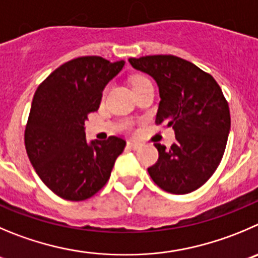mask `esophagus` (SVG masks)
I'll return each mask as SVG.
<instances>
[{
  "label": "esophagus",
  "mask_w": 258,
  "mask_h": 258,
  "mask_svg": "<svg viewBox=\"0 0 258 258\" xmlns=\"http://www.w3.org/2000/svg\"><path fill=\"white\" fill-rule=\"evenodd\" d=\"M126 147L129 149H138L139 147H141V143H138V142H133V141H129L126 143Z\"/></svg>",
  "instance_id": "34e87169"
}]
</instances>
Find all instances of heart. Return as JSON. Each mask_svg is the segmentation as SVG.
<instances>
[{"label":"heart","mask_w":258,"mask_h":258,"mask_svg":"<svg viewBox=\"0 0 258 258\" xmlns=\"http://www.w3.org/2000/svg\"><path fill=\"white\" fill-rule=\"evenodd\" d=\"M147 78L146 77H136L133 80V86H136V85H139V83H143V82H147Z\"/></svg>","instance_id":"1"}]
</instances>
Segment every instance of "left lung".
Returning a JSON list of instances; mask_svg holds the SVG:
<instances>
[{"label": "left lung", "instance_id": "obj_1", "mask_svg": "<svg viewBox=\"0 0 258 258\" xmlns=\"http://www.w3.org/2000/svg\"><path fill=\"white\" fill-rule=\"evenodd\" d=\"M133 68L158 85L157 124L175 131L170 149L156 143L158 161L148 168L152 180L171 194L192 192L219 166L230 131L229 106L209 73L175 55L129 58Z\"/></svg>", "mask_w": 258, "mask_h": 258}]
</instances>
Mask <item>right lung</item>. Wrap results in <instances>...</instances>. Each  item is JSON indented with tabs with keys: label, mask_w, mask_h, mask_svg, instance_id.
Returning a JSON list of instances; mask_svg holds the SVG:
<instances>
[{
	"label": "right lung",
	"mask_w": 258,
	"mask_h": 258,
	"mask_svg": "<svg viewBox=\"0 0 258 258\" xmlns=\"http://www.w3.org/2000/svg\"><path fill=\"white\" fill-rule=\"evenodd\" d=\"M96 55L80 57L51 72L35 91L25 127L33 167L55 195L81 201L101 190L126 142L119 137L86 141L87 115L99 109L102 91L124 67Z\"/></svg>",
	"instance_id": "1"
}]
</instances>
